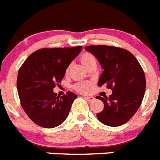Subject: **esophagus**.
<instances>
[{"label": "esophagus", "mask_w": 160, "mask_h": 160, "mask_svg": "<svg viewBox=\"0 0 160 160\" xmlns=\"http://www.w3.org/2000/svg\"><path fill=\"white\" fill-rule=\"evenodd\" d=\"M84 99H86L87 101L91 102V101L94 100V99H95V98H94L93 96H84Z\"/></svg>", "instance_id": "34e87169"}]
</instances>
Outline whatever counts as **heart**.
<instances>
[{"label": "heart", "mask_w": 160, "mask_h": 160, "mask_svg": "<svg viewBox=\"0 0 160 160\" xmlns=\"http://www.w3.org/2000/svg\"><path fill=\"white\" fill-rule=\"evenodd\" d=\"M95 59V57L93 56L90 54V53H84L82 54L80 58L81 60V62L83 65H87V64L89 63L91 60ZM73 88L78 92H81V93H87V91H89V83L87 82H80L76 83L74 86H73Z\"/></svg>", "instance_id": "heart-1"}]
</instances>
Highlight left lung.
<instances>
[{
	"label": "left lung",
	"instance_id": "obj_1",
	"mask_svg": "<svg viewBox=\"0 0 160 160\" xmlns=\"http://www.w3.org/2000/svg\"><path fill=\"white\" fill-rule=\"evenodd\" d=\"M85 49L93 54L103 71L98 86H106L112 94L97 96L104 104L97 118L104 125L117 127L132 118L142 102L146 90L144 71L136 57L128 50L107 45H91Z\"/></svg>",
	"mask_w": 160,
	"mask_h": 160
}]
</instances>
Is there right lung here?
<instances>
[{
  "instance_id": "add662e5",
  "label": "right lung",
  "mask_w": 160,
  "mask_h": 160,
  "mask_svg": "<svg viewBox=\"0 0 160 160\" xmlns=\"http://www.w3.org/2000/svg\"><path fill=\"white\" fill-rule=\"evenodd\" d=\"M82 46L42 48L33 52L22 65L17 78V89L23 110L31 121L51 129L66 119L77 95L68 91L57 96L53 88L61 83L71 61Z\"/></svg>"
}]
</instances>
